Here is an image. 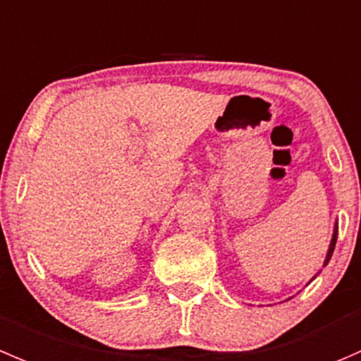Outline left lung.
I'll use <instances>...</instances> for the list:
<instances>
[{
    "label": "left lung",
    "instance_id": "obj_1",
    "mask_svg": "<svg viewBox=\"0 0 361 361\" xmlns=\"http://www.w3.org/2000/svg\"><path fill=\"white\" fill-rule=\"evenodd\" d=\"M335 243H337V231H335V234H334V240H331V245H330V250H328V255H326V261H324V264H328V261H330L331 254H334V248H335Z\"/></svg>",
    "mask_w": 361,
    "mask_h": 361
}]
</instances>
